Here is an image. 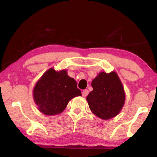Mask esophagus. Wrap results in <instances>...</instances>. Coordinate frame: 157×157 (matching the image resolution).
I'll use <instances>...</instances> for the list:
<instances>
[{"instance_id": "1", "label": "esophagus", "mask_w": 157, "mask_h": 157, "mask_svg": "<svg viewBox=\"0 0 157 157\" xmlns=\"http://www.w3.org/2000/svg\"><path fill=\"white\" fill-rule=\"evenodd\" d=\"M89 91L87 89H85V90H84L83 91H82V96L83 97H86L87 95H88V94H89Z\"/></svg>"}]
</instances>
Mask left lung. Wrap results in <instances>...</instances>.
I'll return each mask as SVG.
<instances>
[{
    "mask_svg": "<svg viewBox=\"0 0 157 157\" xmlns=\"http://www.w3.org/2000/svg\"><path fill=\"white\" fill-rule=\"evenodd\" d=\"M92 91L86 97L90 109L103 120L115 117L124 103V89L115 72L100 73L92 81Z\"/></svg>",
    "mask_w": 157,
    "mask_h": 157,
    "instance_id": "obj_1",
    "label": "left lung"
}]
</instances>
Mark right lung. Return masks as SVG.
Masks as SVG:
<instances>
[{
    "label": "right lung",
    "instance_id": "add662e5",
    "mask_svg": "<svg viewBox=\"0 0 157 157\" xmlns=\"http://www.w3.org/2000/svg\"><path fill=\"white\" fill-rule=\"evenodd\" d=\"M33 94L39 111L48 116L62 113L69 101L82 95L76 81L65 70L57 72L53 68L48 70L37 82Z\"/></svg>",
    "mask_w": 157,
    "mask_h": 157
}]
</instances>
